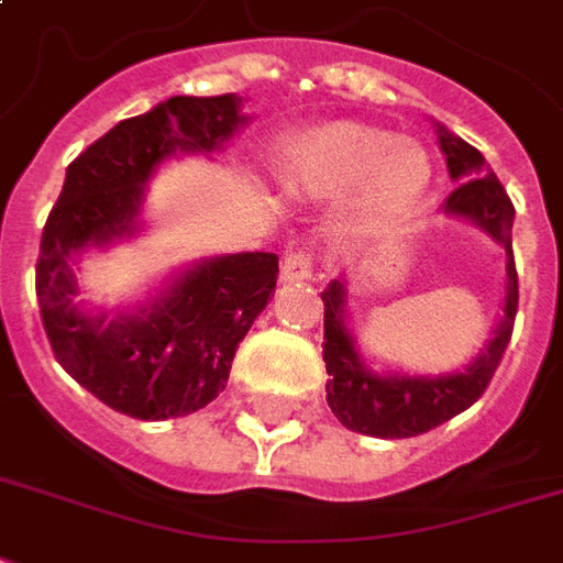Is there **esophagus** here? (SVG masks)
Returning a JSON list of instances; mask_svg holds the SVG:
<instances>
[{
	"label": "esophagus",
	"mask_w": 563,
	"mask_h": 563,
	"mask_svg": "<svg viewBox=\"0 0 563 563\" xmlns=\"http://www.w3.org/2000/svg\"><path fill=\"white\" fill-rule=\"evenodd\" d=\"M314 278V257L311 252H290L282 264V282H311Z\"/></svg>",
	"instance_id": "34e87169"
}]
</instances>
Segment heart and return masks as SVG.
<instances>
[{
  "mask_svg": "<svg viewBox=\"0 0 563 563\" xmlns=\"http://www.w3.org/2000/svg\"><path fill=\"white\" fill-rule=\"evenodd\" d=\"M276 175L290 198L329 201L344 196L346 225L367 234L404 219L424 198L433 159L416 139L335 118L290 139Z\"/></svg>",
  "mask_w": 563,
  "mask_h": 563,
  "instance_id": "heart-1",
  "label": "heart"
}]
</instances>
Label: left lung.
Instances as JSON below:
<instances>
[{"mask_svg":"<svg viewBox=\"0 0 563 563\" xmlns=\"http://www.w3.org/2000/svg\"><path fill=\"white\" fill-rule=\"evenodd\" d=\"M437 139L445 154L448 175L457 189L442 201V217L463 219L481 228L505 252V302L501 320L493 329L487 346L463 371L421 377L400 371H374L358 353L356 338L346 327V278H332L323 297V362H327V404L335 418L350 430L377 439H407L445 424L484 395L489 379L514 332L517 317V266L510 249L514 205L505 186L487 168L477 147L454 136L448 126L437 124Z\"/></svg>","mask_w":563,"mask_h":563,"instance_id":"left-lung-1","label":"left lung"}]
</instances>
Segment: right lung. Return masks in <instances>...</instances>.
Instances as JSON below:
<instances>
[{"label": "right lung", "instance_id": "1", "mask_svg": "<svg viewBox=\"0 0 563 563\" xmlns=\"http://www.w3.org/2000/svg\"><path fill=\"white\" fill-rule=\"evenodd\" d=\"M246 124L236 95L168 97L112 126L67 166L41 236L37 306L58 365L115 412L166 421L217 400L236 344L276 290L278 255L198 257L154 297L115 314L76 302V261L142 231L147 184L168 159L210 156Z\"/></svg>", "mask_w": 563, "mask_h": 563}]
</instances>
